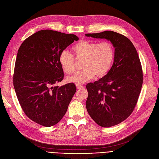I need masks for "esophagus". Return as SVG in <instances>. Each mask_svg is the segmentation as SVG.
I'll return each instance as SVG.
<instances>
[{
  "mask_svg": "<svg viewBox=\"0 0 159 159\" xmlns=\"http://www.w3.org/2000/svg\"><path fill=\"white\" fill-rule=\"evenodd\" d=\"M76 87H77V89H82V86L80 85V84H76Z\"/></svg>",
  "mask_w": 159,
  "mask_h": 159,
  "instance_id": "34e87169",
  "label": "esophagus"
}]
</instances>
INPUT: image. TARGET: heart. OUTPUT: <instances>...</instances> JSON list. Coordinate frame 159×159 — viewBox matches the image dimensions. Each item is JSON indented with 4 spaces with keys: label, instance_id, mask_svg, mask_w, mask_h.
Returning <instances> with one entry per match:
<instances>
[{
    "label": "heart",
    "instance_id": "heart-1",
    "mask_svg": "<svg viewBox=\"0 0 159 159\" xmlns=\"http://www.w3.org/2000/svg\"><path fill=\"white\" fill-rule=\"evenodd\" d=\"M75 57L84 58L82 64V70L66 78L69 82L84 83L92 79L95 75L102 77L110 71L115 57L113 45L108 41L98 43L91 40H80L73 46ZM59 63L63 71L67 74H71L75 70V58L67 50L61 52Z\"/></svg>",
    "mask_w": 159,
    "mask_h": 159
}]
</instances>
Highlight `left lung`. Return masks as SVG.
I'll return each mask as SVG.
<instances>
[{"label":"left lung","mask_w":159,"mask_h":159,"mask_svg":"<svg viewBox=\"0 0 159 159\" xmlns=\"http://www.w3.org/2000/svg\"><path fill=\"white\" fill-rule=\"evenodd\" d=\"M87 37L106 39L115 48L111 68L102 78L86 85V109L99 126L109 128L126 120L137 104L143 73L137 50L131 40L112 31L87 33Z\"/></svg>","instance_id":"obj_1"}]
</instances>
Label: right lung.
<instances>
[{
  "label": "right lung",
  "instance_id": "right-lung-1",
  "mask_svg": "<svg viewBox=\"0 0 159 159\" xmlns=\"http://www.w3.org/2000/svg\"><path fill=\"white\" fill-rule=\"evenodd\" d=\"M78 40L73 34L44 30L28 37L19 49L13 79L16 95L24 113L41 126L59 122L76 92L73 83L54 85L64 79L61 52Z\"/></svg>",
  "mask_w": 159,
  "mask_h": 159
}]
</instances>
